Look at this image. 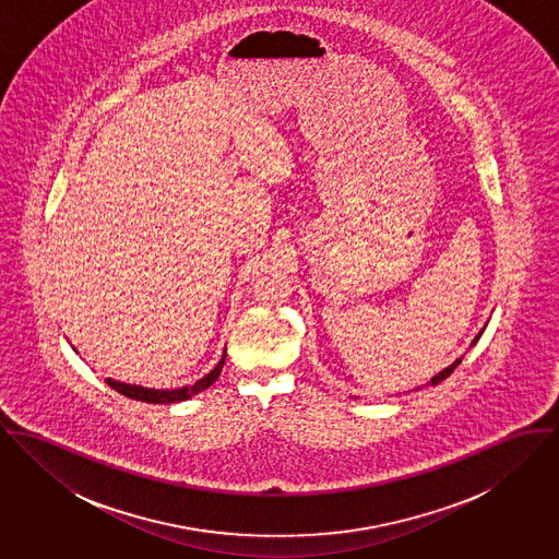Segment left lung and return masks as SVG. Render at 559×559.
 I'll list each match as a JSON object with an SVG mask.
<instances>
[{
  "instance_id": "1",
  "label": "left lung",
  "mask_w": 559,
  "mask_h": 559,
  "mask_svg": "<svg viewBox=\"0 0 559 559\" xmlns=\"http://www.w3.org/2000/svg\"><path fill=\"white\" fill-rule=\"evenodd\" d=\"M478 338H480V334H478V336H476V338H474V343H476V341H478ZM474 343H472V345H474ZM461 360H463V358H459V360H456V362H454V365H450V367H448V369H443V371L437 372V374H435L433 379H431V383H433V385H437V383H439V381H443V379H445V377H450V372L454 371V369H456V367H459V365H461Z\"/></svg>"
}]
</instances>
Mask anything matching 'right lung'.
Returning a JSON list of instances; mask_svg holds the SVG:
<instances>
[{
  "mask_svg": "<svg viewBox=\"0 0 559 559\" xmlns=\"http://www.w3.org/2000/svg\"><path fill=\"white\" fill-rule=\"evenodd\" d=\"M223 365H225V356L221 358V362L216 365L214 371L207 372L203 379H199L194 385H185V388H178V390H152V388H139V385H128V383H120V381H114V379H107V383L118 390L120 394H124L128 399H134V401H143V403H178V401H187L190 396L199 394L201 390L210 388L218 374L223 371Z\"/></svg>",
  "mask_w": 559,
  "mask_h": 559,
  "instance_id": "1",
  "label": "right lung"
}]
</instances>
